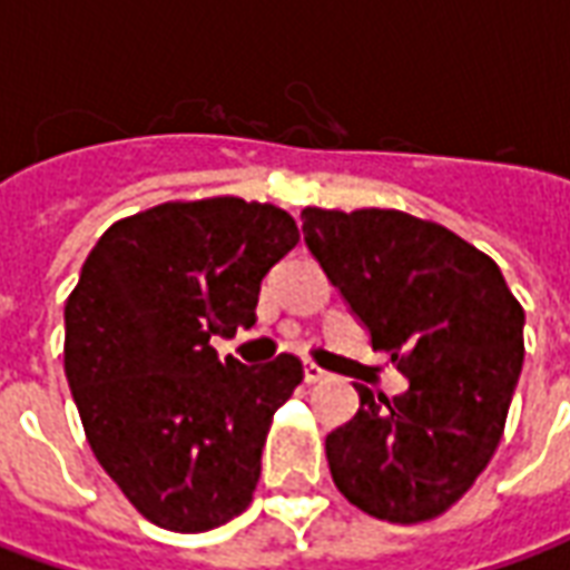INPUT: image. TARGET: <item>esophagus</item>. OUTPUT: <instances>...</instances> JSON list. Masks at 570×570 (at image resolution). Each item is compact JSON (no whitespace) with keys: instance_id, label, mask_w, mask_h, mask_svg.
<instances>
[{"instance_id":"1","label":"esophagus","mask_w":570,"mask_h":570,"mask_svg":"<svg viewBox=\"0 0 570 570\" xmlns=\"http://www.w3.org/2000/svg\"><path fill=\"white\" fill-rule=\"evenodd\" d=\"M323 379H330V372L321 370V366H314V363H305V382L308 384H317Z\"/></svg>"}]
</instances>
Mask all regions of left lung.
<instances>
[{
  "mask_svg": "<svg viewBox=\"0 0 570 570\" xmlns=\"http://www.w3.org/2000/svg\"><path fill=\"white\" fill-rule=\"evenodd\" d=\"M311 256L406 375L394 400L357 384L354 419L326 436L338 491L400 525L445 513L498 449L525 357V311L501 268L403 210H302Z\"/></svg>",
  "mask_w": 570,
  "mask_h": 570,
  "instance_id": "obj_1",
  "label": "left lung"
}]
</instances>
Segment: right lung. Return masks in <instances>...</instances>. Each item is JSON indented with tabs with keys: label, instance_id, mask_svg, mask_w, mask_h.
<instances>
[{
	"label": "right lung",
	"instance_id": "1",
	"mask_svg": "<svg viewBox=\"0 0 570 570\" xmlns=\"http://www.w3.org/2000/svg\"><path fill=\"white\" fill-rule=\"evenodd\" d=\"M298 244L293 216L240 198L170 200L109 225L67 298L63 363L97 461L149 522L210 531L249 507L302 363L213 351L256 323L262 277Z\"/></svg>",
	"mask_w": 570,
	"mask_h": 570
}]
</instances>
